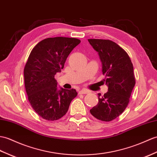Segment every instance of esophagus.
<instances>
[{"mask_svg":"<svg viewBox=\"0 0 157 157\" xmlns=\"http://www.w3.org/2000/svg\"><path fill=\"white\" fill-rule=\"evenodd\" d=\"M89 92H90L89 90H86V89H82L79 92V94H87Z\"/></svg>","mask_w":157,"mask_h":157,"instance_id":"esophagus-1","label":"esophagus"}]
</instances>
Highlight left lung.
Segmentation results:
<instances>
[{"mask_svg":"<svg viewBox=\"0 0 157 157\" xmlns=\"http://www.w3.org/2000/svg\"><path fill=\"white\" fill-rule=\"evenodd\" d=\"M88 41L98 53L104 80L108 87L102 97L98 94V103L90 113L98 120L109 122L119 116L128 105L135 86L133 65L125 51L110 40L90 39Z\"/></svg>","mask_w":157,"mask_h":157,"instance_id":"8db88e82","label":"left lung"}]
</instances>
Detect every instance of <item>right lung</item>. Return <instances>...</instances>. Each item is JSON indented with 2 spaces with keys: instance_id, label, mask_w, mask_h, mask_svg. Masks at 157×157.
<instances>
[{
  "instance_id": "right-lung-1",
  "label": "right lung",
  "mask_w": 157,
  "mask_h": 157,
  "mask_svg": "<svg viewBox=\"0 0 157 157\" xmlns=\"http://www.w3.org/2000/svg\"><path fill=\"white\" fill-rule=\"evenodd\" d=\"M81 41L57 37L42 40L29 55L24 69L25 86L32 108L43 119L54 121L66 114L75 89L57 87L55 75L61 71L68 56Z\"/></svg>"
}]
</instances>
